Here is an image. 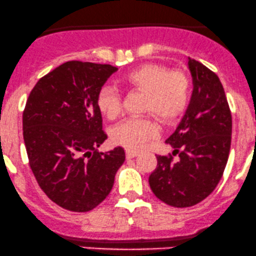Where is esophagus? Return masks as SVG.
Returning a JSON list of instances; mask_svg holds the SVG:
<instances>
[{
	"mask_svg": "<svg viewBox=\"0 0 256 256\" xmlns=\"http://www.w3.org/2000/svg\"><path fill=\"white\" fill-rule=\"evenodd\" d=\"M126 155H127V158H136V156H138L139 152H138V151H136V150L127 149V150H126Z\"/></svg>",
	"mask_w": 256,
	"mask_h": 256,
	"instance_id": "1",
	"label": "esophagus"
}]
</instances>
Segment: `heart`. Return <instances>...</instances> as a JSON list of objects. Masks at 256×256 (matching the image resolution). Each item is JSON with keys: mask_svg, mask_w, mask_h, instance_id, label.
Returning a JSON list of instances; mask_svg holds the SVG:
<instances>
[{"mask_svg": "<svg viewBox=\"0 0 256 256\" xmlns=\"http://www.w3.org/2000/svg\"><path fill=\"white\" fill-rule=\"evenodd\" d=\"M130 89L145 92L142 111L154 114L162 123H171L183 116L192 98V82L180 70L170 72L164 66L142 64L122 76ZM98 108L108 120H116L122 110V98L114 86L105 85L96 98ZM158 136L156 123L150 116L132 117L112 130L116 144L140 150Z\"/></svg>", "mask_w": 256, "mask_h": 256, "instance_id": "obj_1", "label": "heart"}]
</instances>
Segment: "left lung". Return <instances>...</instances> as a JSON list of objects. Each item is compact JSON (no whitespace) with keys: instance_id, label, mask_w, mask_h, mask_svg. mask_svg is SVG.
Wrapping results in <instances>:
<instances>
[{"instance_id":"left-lung-1","label":"left lung","mask_w":256,"mask_h":256,"mask_svg":"<svg viewBox=\"0 0 256 256\" xmlns=\"http://www.w3.org/2000/svg\"><path fill=\"white\" fill-rule=\"evenodd\" d=\"M194 90L190 104L166 140L172 155L156 156L149 177L152 193L173 208H189L214 192L224 174L230 149L232 116L218 76L202 63L188 58Z\"/></svg>"}]
</instances>
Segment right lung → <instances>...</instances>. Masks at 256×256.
<instances>
[{
	"label": "right lung",
	"instance_id": "add662e5",
	"mask_svg": "<svg viewBox=\"0 0 256 256\" xmlns=\"http://www.w3.org/2000/svg\"><path fill=\"white\" fill-rule=\"evenodd\" d=\"M111 64L70 61L35 84L23 112L29 164L44 193L74 212L92 210L106 199L126 160L123 148L100 152L107 139L96 98Z\"/></svg>",
	"mask_w": 256,
	"mask_h": 256
}]
</instances>
